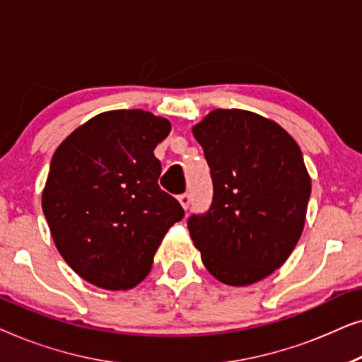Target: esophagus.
Here are the masks:
<instances>
[{
    "label": "esophagus",
    "mask_w": 362,
    "mask_h": 362,
    "mask_svg": "<svg viewBox=\"0 0 362 362\" xmlns=\"http://www.w3.org/2000/svg\"><path fill=\"white\" fill-rule=\"evenodd\" d=\"M177 199H180L181 206H182V209H185V211L189 209V204H191V196L187 194V192H182V194L177 196Z\"/></svg>",
    "instance_id": "1"
}]
</instances>
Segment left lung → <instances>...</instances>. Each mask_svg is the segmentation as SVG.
<instances>
[{"mask_svg":"<svg viewBox=\"0 0 362 362\" xmlns=\"http://www.w3.org/2000/svg\"><path fill=\"white\" fill-rule=\"evenodd\" d=\"M211 168L212 202L187 219L202 264L226 285L284 265L305 226L311 181L296 141L257 113L212 110L192 128Z\"/></svg>","mask_w":362,"mask_h":362,"instance_id":"8db88e82","label":"left lung"}]
</instances>
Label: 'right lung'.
Returning a JSON list of instances; mask_svg holds the SVG:
<instances>
[{
	"instance_id": "add662e5",
	"label": "right lung",
	"mask_w": 362,
	"mask_h": 362,
	"mask_svg": "<svg viewBox=\"0 0 362 362\" xmlns=\"http://www.w3.org/2000/svg\"><path fill=\"white\" fill-rule=\"evenodd\" d=\"M171 130L143 110L93 117L54 153L42 211L57 250L83 280L128 290L151 270L168 229L185 217L158 185L156 145Z\"/></svg>"
}]
</instances>
